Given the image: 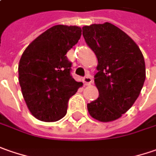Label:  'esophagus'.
<instances>
[{
	"label": "esophagus",
	"instance_id": "esophagus-1",
	"mask_svg": "<svg viewBox=\"0 0 156 156\" xmlns=\"http://www.w3.org/2000/svg\"><path fill=\"white\" fill-rule=\"evenodd\" d=\"M83 82L85 83L86 85H88V84H90V83H91V82H92V79L90 78V76H89V75L85 76V77L83 78Z\"/></svg>",
	"mask_w": 156,
	"mask_h": 156
}]
</instances>
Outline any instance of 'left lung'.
<instances>
[{
	"label": "left lung",
	"mask_w": 156,
	"mask_h": 156,
	"mask_svg": "<svg viewBox=\"0 0 156 156\" xmlns=\"http://www.w3.org/2000/svg\"><path fill=\"white\" fill-rule=\"evenodd\" d=\"M82 29L98 61L94 82L99 97L88 104L87 109L98 121H114L139 97L146 78L144 58L136 42L115 25L105 22Z\"/></svg>",
	"instance_id": "obj_1"
}]
</instances>
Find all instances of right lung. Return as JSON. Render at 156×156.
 I'll return each mask as SVG.
<instances>
[{
  "label": "right lung",
  "mask_w": 156,
  "mask_h": 156,
  "mask_svg": "<svg viewBox=\"0 0 156 156\" xmlns=\"http://www.w3.org/2000/svg\"><path fill=\"white\" fill-rule=\"evenodd\" d=\"M81 32L76 26H53L37 37L20 59L21 92L32 115L41 121L63 118L70 98L83 85L72 77V62L66 56Z\"/></svg>",
  "instance_id": "add662e5"
}]
</instances>
